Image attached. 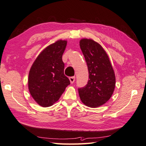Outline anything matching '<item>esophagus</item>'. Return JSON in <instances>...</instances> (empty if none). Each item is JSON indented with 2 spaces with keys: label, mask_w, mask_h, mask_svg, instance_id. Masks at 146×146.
I'll return each instance as SVG.
<instances>
[{
  "label": "esophagus",
  "mask_w": 146,
  "mask_h": 146,
  "mask_svg": "<svg viewBox=\"0 0 146 146\" xmlns=\"http://www.w3.org/2000/svg\"><path fill=\"white\" fill-rule=\"evenodd\" d=\"M75 76H72V77H70L69 78V80L70 81V83L72 84L73 82L75 81Z\"/></svg>",
  "instance_id": "34e87169"
}]
</instances>
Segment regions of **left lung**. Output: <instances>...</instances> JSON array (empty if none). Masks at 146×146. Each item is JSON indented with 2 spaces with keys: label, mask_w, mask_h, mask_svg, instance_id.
Returning <instances> with one entry per match:
<instances>
[{
  "label": "left lung",
  "mask_w": 146,
  "mask_h": 146,
  "mask_svg": "<svg viewBox=\"0 0 146 146\" xmlns=\"http://www.w3.org/2000/svg\"><path fill=\"white\" fill-rule=\"evenodd\" d=\"M87 64L89 80L84 87L78 88L82 102L90 107L103 105L111 97L116 78L109 56L101 45L92 39L79 42Z\"/></svg>",
  "instance_id": "8db88e82"
}]
</instances>
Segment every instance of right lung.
<instances>
[{
    "label": "right lung",
    "instance_id": "obj_1",
    "mask_svg": "<svg viewBox=\"0 0 146 146\" xmlns=\"http://www.w3.org/2000/svg\"><path fill=\"white\" fill-rule=\"evenodd\" d=\"M67 40H58L48 46L32 64L29 75V89L40 106H51L59 100L70 81L64 74L62 55Z\"/></svg>",
    "mask_w": 146,
    "mask_h": 146
}]
</instances>
